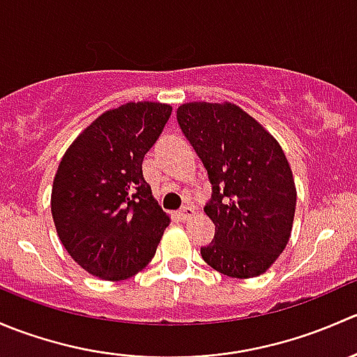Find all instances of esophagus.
<instances>
[{
    "mask_svg": "<svg viewBox=\"0 0 357 357\" xmlns=\"http://www.w3.org/2000/svg\"><path fill=\"white\" fill-rule=\"evenodd\" d=\"M193 214H195V207H192V205H185V207H183L181 211L178 212V219H181V221H186V219L192 218Z\"/></svg>",
    "mask_w": 357,
    "mask_h": 357,
    "instance_id": "esophagus-1",
    "label": "esophagus"
}]
</instances>
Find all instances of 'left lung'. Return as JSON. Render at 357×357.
<instances>
[{
	"instance_id": "left-lung-1",
	"label": "left lung",
	"mask_w": 357,
	"mask_h": 357,
	"mask_svg": "<svg viewBox=\"0 0 357 357\" xmlns=\"http://www.w3.org/2000/svg\"><path fill=\"white\" fill-rule=\"evenodd\" d=\"M176 117L212 185L204 211L215 235L202 257L231 278L262 275L289 243L297 204L282 146L235 103H183Z\"/></svg>"
}]
</instances>
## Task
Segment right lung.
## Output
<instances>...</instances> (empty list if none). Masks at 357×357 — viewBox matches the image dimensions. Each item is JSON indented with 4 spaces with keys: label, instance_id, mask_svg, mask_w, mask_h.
<instances>
[{
    "label": "right lung",
    "instance_id": "add662e5",
    "mask_svg": "<svg viewBox=\"0 0 357 357\" xmlns=\"http://www.w3.org/2000/svg\"><path fill=\"white\" fill-rule=\"evenodd\" d=\"M171 112L160 102H129L103 112L60 160L53 222L68 255L89 275L128 280L155 255L171 219L153 199L142 164Z\"/></svg>",
    "mask_w": 357,
    "mask_h": 357
}]
</instances>
